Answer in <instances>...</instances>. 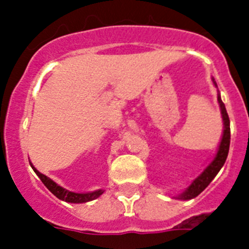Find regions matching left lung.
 <instances>
[{
  "mask_svg": "<svg viewBox=\"0 0 249 249\" xmlns=\"http://www.w3.org/2000/svg\"><path fill=\"white\" fill-rule=\"evenodd\" d=\"M213 85L217 87V83H215L214 78H212ZM217 101L219 103V108H221V114H222V121H223V133H222L221 142L218 144V148L215 152L214 157L211 160V163L203 169V172L196 177L192 181V183L187 187L186 190L182 193H179L178 196H176L175 198L181 199V201H188V199H192L195 197L199 195L201 192H203L206 190V187L212 182L213 178L217 176V173L219 172V169L223 167L224 162L227 160L228 151H230V142H231V128H230V117H228V113L226 111V107H224V103L222 102L221 94H217Z\"/></svg>",
  "mask_w": 249,
  "mask_h": 249,
  "instance_id": "left-lung-1",
  "label": "left lung"
}]
</instances>
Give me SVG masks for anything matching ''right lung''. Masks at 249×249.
I'll use <instances>...</instances> for the list:
<instances>
[{
	"instance_id": "obj_1",
	"label": "right lung",
	"mask_w": 249,
	"mask_h": 249,
	"mask_svg": "<svg viewBox=\"0 0 249 249\" xmlns=\"http://www.w3.org/2000/svg\"><path fill=\"white\" fill-rule=\"evenodd\" d=\"M30 164L31 167H32V169L36 172V175L39 177V179L42 181V183L47 187L48 191H51V193H53L57 198L61 199V201L68 202V203H86V202L93 201V199L98 198V197L105 192L103 190H97V191H93V192H86V193L72 192V191H68L66 190V188H63V187L58 186L56 182L52 181V179L48 178L47 176L38 172V171L34 167V164L32 163Z\"/></svg>"
}]
</instances>
